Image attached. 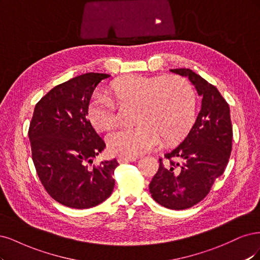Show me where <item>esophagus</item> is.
Returning a JSON list of instances; mask_svg holds the SVG:
<instances>
[{
  "label": "esophagus",
  "instance_id": "obj_1",
  "mask_svg": "<svg viewBox=\"0 0 260 260\" xmlns=\"http://www.w3.org/2000/svg\"><path fill=\"white\" fill-rule=\"evenodd\" d=\"M138 158V156H125V155H119L118 156V158H116V160H118V162L119 163H124V162H128V161H131V162H134V161H136Z\"/></svg>",
  "mask_w": 260,
  "mask_h": 260
}]
</instances>
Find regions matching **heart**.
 <instances>
[{
  "mask_svg": "<svg viewBox=\"0 0 260 260\" xmlns=\"http://www.w3.org/2000/svg\"><path fill=\"white\" fill-rule=\"evenodd\" d=\"M111 91L121 103L138 105L139 122L108 134L107 145L112 153L135 156L152 151L162 138L172 142L185 136L196 120V90L181 75H132L113 82ZM87 116L96 129L107 131L119 119L118 104L107 95L96 94L88 104Z\"/></svg>",
  "mask_w": 260,
  "mask_h": 260,
  "instance_id": "obj_1",
  "label": "heart"
}]
</instances>
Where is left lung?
Returning a JSON list of instances; mask_svg holds the SVG:
<instances>
[{"instance_id": "obj_1", "label": "left lung", "mask_w": 260, "mask_h": 260, "mask_svg": "<svg viewBox=\"0 0 260 260\" xmlns=\"http://www.w3.org/2000/svg\"><path fill=\"white\" fill-rule=\"evenodd\" d=\"M188 77L202 96L198 118L182 142L158 158L157 173L149 185L160 205L186 209L198 204L223 174L232 149L230 108L219 90L190 69H171Z\"/></svg>"}]
</instances>
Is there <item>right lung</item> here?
<instances>
[{
  "instance_id": "right-lung-1",
  "label": "right lung",
  "mask_w": 260,
  "mask_h": 260,
  "mask_svg": "<svg viewBox=\"0 0 260 260\" xmlns=\"http://www.w3.org/2000/svg\"><path fill=\"white\" fill-rule=\"evenodd\" d=\"M110 75L89 72L52 88L36 105L29 126L32 160L42 185L58 203L89 208L110 197L118 161L98 165L106 147L87 120L95 88Z\"/></svg>"
}]
</instances>
